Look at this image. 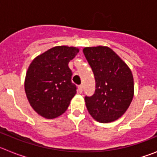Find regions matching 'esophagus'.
Listing matches in <instances>:
<instances>
[{
  "instance_id": "34e87169",
  "label": "esophagus",
  "mask_w": 157,
  "mask_h": 157,
  "mask_svg": "<svg viewBox=\"0 0 157 157\" xmlns=\"http://www.w3.org/2000/svg\"><path fill=\"white\" fill-rule=\"evenodd\" d=\"M82 90H83V86L82 85L78 86V92H79L80 94H82Z\"/></svg>"
}]
</instances>
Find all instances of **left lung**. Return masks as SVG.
<instances>
[{"instance_id": "obj_1", "label": "left lung", "mask_w": 157, "mask_h": 157, "mask_svg": "<svg viewBox=\"0 0 157 157\" xmlns=\"http://www.w3.org/2000/svg\"><path fill=\"white\" fill-rule=\"evenodd\" d=\"M83 53L92 68L95 92L85 97L90 114L100 123H110L121 117L134 97L131 71L109 47H86Z\"/></svg>"}]
</instances>
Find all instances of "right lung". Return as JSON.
<instances>
[{
  "label": "right lung",
  "mask_w": 157,
  "mask_h": 157,
  "mask_svg": "<svg viewBox=\"0 0 157 157\" xmlns=\"http://www.w3.org/2000/svg\"><path fill=\"white\" fill-rule=\"evenodd\" d=\"M78 52L75 47L56 46L31 62L25 78V92L37 114L54 119L67 109L76 94L68 63Z\"/></svg>",
  "instance_id": "add662e5"
}]
</instances>
